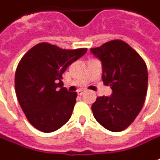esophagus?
<instances>
[{"instance_id": "obj_1", "label": "esophagus", "mask_w": 160, "mask_h": 160, "mask_svg": "<svg viewBox=\"0 0 160 160\" xmlns=\"http://www.w3.org/2000/svg\"><path fill=\"white\" fill-rule=\"evenodd\" d=\"M83 92H84V91H83V90H79V91H77V94H78V95H83Z\"/></svg>"}]
</instances>
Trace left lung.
<instances>
[{
    "label": "left lung",
    "instance_id": "8db88e82",
    "mask_svg": "<svg viewBox=\"0 0 160 160\" xmlns=\"http://www.w3.org/2000/svg\"><path fill=\"white\" fill-rule=\"evenodd\" d=\"M102 60V81L112 94L97 97L92 106L95 119L111 132H121L132 124L144 104L148 70L143 58L128 43L111 40L91 48Z\"/></svg>",
    "mask_w": 160,
    "mask_h": 160
}]
</instances>
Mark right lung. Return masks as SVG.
Segmentation results:
<instances>
[{
    "instance_id": "obj_1",
    "label": "right lung",
    "mask_w": 160,
    "mask_h": 160,
    "mask_svg": "<svg viewBox=\"0 0 160 160\" xmlns=\"http://www.w3.org/2000/svg\"><path fill=\"white\" fill-rule=\"evenodd\" d=\"M86 52L87 48L68 50L40 42L22 57L15 73L16 95L34 128L52 132L69 120L77 93L62 87V75Z\"/></svg>"
}]
</instances>
